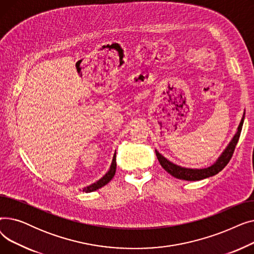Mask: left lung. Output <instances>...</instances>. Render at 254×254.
I'll return each instance as SVG.
<instances>
[{
	"instance_id": "obj_1",
	"label": "left lung",
	"mask_w": 254,
	"mask_h": 254,
	"mask_svg": "<svg viewBox=\"0 0 254 254\" xmlns=\"http://www.w3.org/2000/svg\"><path fill=\"white\" fill-rule=\"evenodd\" d=\"M244 123V116L238 127L237 134L234 136L232 142L229 144L228 147L223 151L221 156L217 159V162L212 165L209 168L205 169H188V168H182L180 166H177L175 164L171 163L166 157H164L162 154H159L158 151L155 150V154L157 156V159L161 166L169 173L170 175L174 176L175 178L181 179V180H188V181H196V180H202L211 176H214L218 173L223 170V168L228 165L231 161V158L234 154L236 145L239 141L240 135H241V130Z\"/></svg>"
}]
</instances>
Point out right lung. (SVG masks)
Masks as SVG:
<instances>
[{
	"label": "right lung",
	"instance_id": "obj_1",
	"mask_svg": "<svg viewBox=\"0 0 254 254\" xmlns=\"http://www.w3.org/2000/svg\"><path fill=\"white\" fill-rule=\"evenodd\" d=\"M115 171H116V153L113 156V161H112V164H111V167H110L108 173H107V174L103 178H101L96 183H93V184L87 186V188L83 189V191L91 192V191H95V190L103 188V186H105L107 183H109L111 181V179L114 177Z\"/></svg>",
	"mask_w": 254,
	"mask_h": 254
}]
</instances>
